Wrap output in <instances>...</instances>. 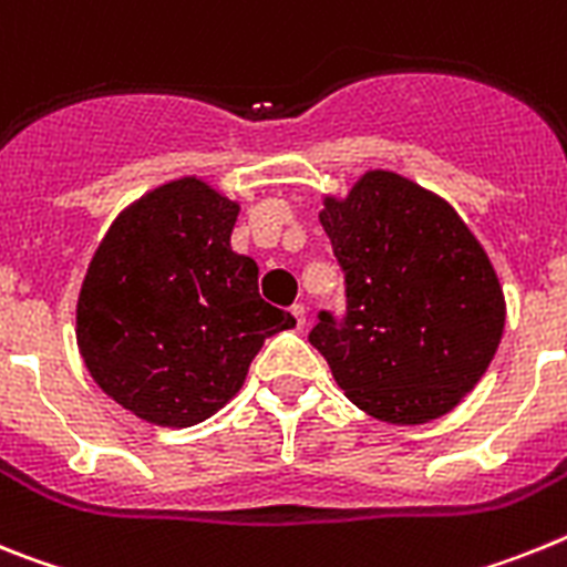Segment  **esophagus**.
<instances>
[{"label": "esophagus", "instance_id": "34e87169", "mask_svg": "<svg viewBox=\"0 0 567 567\" xmlns=\"http://www.w3.org/2000/svg\"><path fill=\"white\" fill-rule=\"evenodd\" d=\"M290 313H293V319H297V328H305V305H293Z\"/></svg>", "mask_w": 567, "mask_h": 567}]
</instances>
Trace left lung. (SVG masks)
Instances as JSON below:
<instances>
[{"mask_svg": "<svg viewBox=\"0 0 567 567\" xmlns=\"http://www.w3.org/2000/svg\"><path fill=\"white\" fill-rule=\"evenodd\" d=\"M344 277V313L319 311L311 344L337 385L393 425L431 422L488 371L505 299L488 254L445 199L368 171L319 214Z\"/></svg>", "mask_w": 567, "mask_h": 567, "instance_id": "1", "label": "left lung"}]
</instances>
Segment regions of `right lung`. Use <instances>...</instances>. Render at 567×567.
I'll use <instances>...</instances> for the list:
<instances>
[{
	"label": "right lung",
	"mask_w": 567,
	"mask_h": 567,
	"mask_svg": "<svg viewBox=\"0 0 567 567\" xmlns=\"http://www.w3.org/2000/svg\"><path fill=\"white\" fill-rule=\"evenodd\" d=\"M239 205L202 179L167 182L116 216L87 268L76 342L96 385L165 427L214 416L262 342L297 319L259 297L230 250Z\"/></svg>",
	"instance_id": "right-lung-1"
}]
</instances>
